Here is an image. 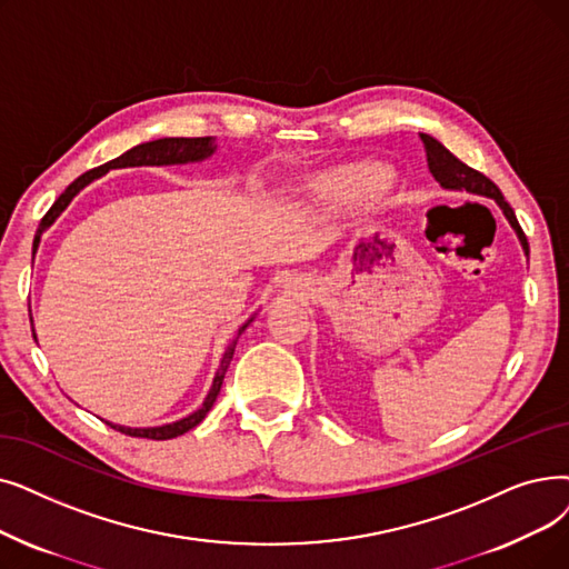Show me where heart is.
<instances>
[{
    "label": "heart",
    "instance_id": "1",
    "mask_svg": "<svg viewBox=\"0 0 569 569\" xmlns=\"http://www.w3.org/2000/svg\"><path fill=\"white\" fill-rule=\"evenodd\" d=\"M392 181V171L379 162H358L339 167L318 177L313 190L320 200L332 204H360L383 194Z\"/></svg>",
    "mask_w": 569,
    "mask_h": 569
}]
</instances>
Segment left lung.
<instances>
[{
	"instance_id": "obj_1",
	"label": "left lung",
	"mask_w": 569,
	"mask_h": 569,
	"mask_svg": "<svg viewBox=\"0 0 569 569\" xmlns=\"http://www.w3.org/2000/svg\"><path fill=\"white\" fill-rule=\"evenodd\" d=\"M423 148H426V158H428V167L432 171V177L441 183V188H449V190H467V192H475V194H483V197H492L500 204V209L505 211L507 220L511 223V228L516 230L518 239H521V246L526 256H530V246L528 239L518 226L516 213L513 209L507 204V200L502 197L500 188L492 183L488 177H483L481 171L467 167L462 160H458L447 146L439 143L437 139H432L430 134H421Z\"/></svg>"
}]
</instances>
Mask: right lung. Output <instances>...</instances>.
Wrapping results in <instances>:
<instances>
[{
  "instance_id": "obj_1",
  "label": "right lung",
  "mask_w": 569,
  "mask_h": 569,
  "mask_svg": "<svg viewBox=\"0 0 569 569\" xmlns=\"http://www.w3.org/2000/svg\"><path fill=\"white\" fill-rule=\"evenodd\" d=\"M213 137H164V139H156V141H146V143H139L134 148H130L128 153H122L120 158L102 164V167H94L90 171H86V174H81L77 181L69 183V188L58 197V200L53 202V207L46 211V216L41 218L39 223V230H37V237H34V249L37 243L41 239V232L53 226V220L67 209V204L73 200V194H77L81 188H86L90 181L100 179L102 174H107L109 169H120V167H141V164H183V162H197V160H204L213 153ZM249 326V323H246ZM246 326H241L239 335L246 330ZM34 332V330H32ZM234 346H237V339L228 346V351L223 356V360H220V367L216 372V379H213V386L207 395L204 405L197 409L194 413L186 416L183 421H177V423H169V426H162V428H122V426H113L109 423L113 430L122 432V435H130V437H143V439H174L188 430H192L194 426H200L204 421V416L209 413V409L213 407L218 392H220V386H223V379H226V372H228V365L232 360V353H234Z\"/></svg>"
}]
</instances>
